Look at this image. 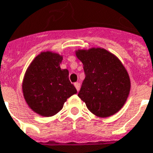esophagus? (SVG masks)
I'll return each instance as SVG.
<instances>
[{
  "label": "esophagus",
  "instance_id": "34e87169",
  "mask_svg": "<svg viewBox=\"0 0 153 153\" xmlns=\"http://www.w3.org/2000/svg\"><path fill=\"white\" fill-rule=\"evenodd\" d=\"M74 87H75V88H76V89H77V91H79V89H80V83L77 82H74Z\"/></svg>",
  "mask_w": 153,
  "mask_h": 153
}]
</instances>
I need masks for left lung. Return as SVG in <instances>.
<instances>
[{
    "label": "left lung",
    "instance_id": "1",
    "mask_svg": "<svg viewBox=\"0 0 153 153\" xmlns=\"http://www.w3.org/2000/svg\"><path fill=\"white\" fill-rule=\"evenodd\" d=\"M76 56L83 64L85 73L79 97L97 116L104 118L115 114L125 103L131 88L123 64L101 48L76 51Z\"/></svg>",
    "mask_w": 153,
    "mask_h": 153
}]
</instances>
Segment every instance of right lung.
Instances as JSON below:
<instances>
[{"label":"right lung","mask_w":153,"mask_h":153,"mask_svg":"<svg viewBox=\"0 0 153 153\" xmlns=\"http://www.w3.org/2000/svg\"><path fill=\"white\" fill-rule=\"evenodd\" d=\"M62 56L42 52L34 58L25 72L22 91L25 101L33 111L52 116L61 111L64 102L77 93L69 80L68 70H62Z\"/></svg>","instance_id":"1"}]
</instances>
